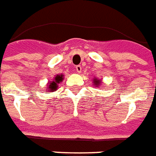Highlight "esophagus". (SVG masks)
Here are the masks:
<instances>
[{
  "label": "esophagus",
  "instance_id": "34e87169",
  "mask_svg": "<svg viewBox=\"0 0 156 156\" xmlns=\"http://www.w3.org/2000/svg\"><path fill=\"white\" fill-rule=\"evenodd\" d=\"M76 71H77V73H80L82 72L81 65H78V66H76Z\"/></svg>",
  "mask_w": 156,
  "mask_h": 156
}]
</instances>
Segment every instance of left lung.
<instances>
[{
	"label": "left lung",
	"mask_w": 156,
	"mask_h": 156,
	"mask_svg": "<svg viewBox=\"0 0 156 156\" xmlns=\"http://www.w3.org/2000/svg\"><path fill=\"white\" fill-rule=\"evenodd\" d=\"M93 85H95L96 87H98V85H100V84H101V81H100L99 79H98V78H93Z\"/></svg>",
	"instance_id": "obj_1"
}]
</instances>
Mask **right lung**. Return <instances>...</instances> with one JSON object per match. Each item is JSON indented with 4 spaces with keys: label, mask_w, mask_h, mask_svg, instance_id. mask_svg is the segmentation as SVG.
Returning <instances> with one entry per match:
<instances>
[{
    "label": "right lung",
    "mask_w": 156,
    "mask_h": 156,
    "mask_svg": "<svg viewBox=\"0 0 156 156\" xmlns=\"http://www.w3.org/2000/svg\"><path fill=\"white\" fill-rule=\"evenodd\" d=\"M63 80V74H57L55 75L54 79L52 81H49L48 83V87H47V91H49V93H53L55 92L58 87V84L62 83Z\"/></svg>",
    "instance_id": "add662e5"
}]
</instances>
